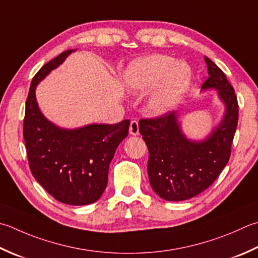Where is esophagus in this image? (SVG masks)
<instances>
[{
  "mask_svg": "<svg viewBox=\"0 0 258 258\" xmlns=\"http://www.w3.org/2000/svg\"><path fill=\"white\" fill-rule=\"evenodd\" d=\"M139 122L138 120H132L130 124V134L131 135H139Z\"/></svg>",
  "mask_w": 258,
  "mask_h": 258,
  "instance_id": "obj_1",
  "label": "esophagus"
}]
</instances>
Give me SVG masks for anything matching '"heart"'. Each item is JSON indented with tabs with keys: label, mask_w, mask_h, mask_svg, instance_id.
Wrapping results in <instances>:
<instances>
[{
	"label": "heart",
	"mask_w": 258,
	"mask_h": 258,
	"mask_svg": "<svg viewBox=\"0 0 258 258\" xmlns=\"http://www.w3.org/2000/svg\"><path fill=\"white\" fill-rule=\"evenodd\" d=\"M192 72L185 61H176L166 54H151L131 62L123 73V82L134 94L152 87L149 108L163 115L172 110L188 90Z\"/></svg>",
	"instance_id": "1"
}]
</instances>
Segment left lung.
Masks as SVG:
<instances>
[{"label": "left lung", "instance_id": "8db88e82", "mask_svg": "<svg viewBox=\"0 0 258 258\" xmlns=\"http://www.w3.org/2000/svg\"><path fill=\"white\" fill-rule=\"evenodd\" d=\"M205 61L209 77L201 90H217L225 112L220 123L204 140H190L184 134L176 112L139 123L149 149L150 184L160 198L168 201L191 199L209 188L230 156L238 122V103L221 69L209 58L205 57Z\"/></svg>", "mask_w": 258, "mask_h": 258}]
</instances>
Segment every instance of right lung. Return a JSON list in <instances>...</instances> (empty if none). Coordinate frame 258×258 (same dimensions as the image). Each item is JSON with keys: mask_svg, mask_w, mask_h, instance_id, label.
<instances>
[{"mask_svg": "<svg viewBox=\"0 0 258 258\" xmlns=\"http://www.w3.org/2000/svg\"><path fill=\"white\" fill-rule=\"evenodd\" d=\"M74 51L60 53L33 77L25 103L23 138L30 170L44 190L62 204L85 206L97 201L105 191L109 163L128 134L130 120L63 128L45 118L35 88Z\"/></svg>", "mask_w": 258, "mask_h": 258, "instance_id": "right-lung-1", "label": "right lung"}]
</instances>
